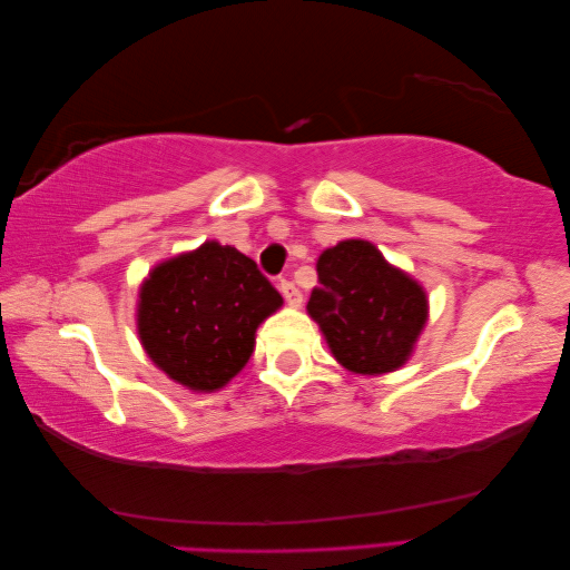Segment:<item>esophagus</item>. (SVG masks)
Wrapping results in <instances>:
<instances>
[{
	"label": "esophagus",
	"instance_id": "34e87169",
	"mask_svg": "<svg viewBox=\"0 0 570 570\" xmlns=\"http://www.w3.org/2000/svg\"><path fill=\"white\" fill-rule=\"evenodd\" d=\"M278 292L284 294L286 304L294 306V308L301 306V301H304V294H301L298 286L294 282H288V278H282V282H278Z\"/></svg>",
	"mask_w": 570,
	"mask_h": 570
}]
</instances>
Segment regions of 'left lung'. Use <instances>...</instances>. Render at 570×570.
Here are the masks:
<instances>
[{
	"label": "left lung",
	"mask_w": 570,
	"mask_h": 570,
	"mask_svg": "<svg viewBox=\"0 0 570 570\" xmlns=\"http://www.w3.org/2000/svg\"><path fill=\"white\" fill-rule=\"evenodd\" d=\"M308 316L331 353L355 374L394 372L409 360L429 318L421 284L365 239H345L318 257Z\"/></svg>",
	"instance_id": "left-lung-1"
}]
</instances>
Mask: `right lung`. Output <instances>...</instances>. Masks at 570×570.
<instances>
[{
  "mask_svg": "<svg viewBox=\"0 0 570 570\" xmlns=\"http://www.w3.org/2000/svg\"><path fill=\"white\" fill-rule=\"evenodd\" d=\"M282 304V294L249 257L205 242L154 266L141 284L139 341L174 382L215 392L247 365L259 323Z\"/></svg>",
  "mask_w": 570,
  "mask_h": 570,
  "instance_id": "add662e5",
  "label": "right lung"
}]
</instances>
